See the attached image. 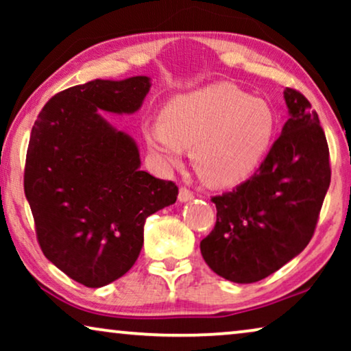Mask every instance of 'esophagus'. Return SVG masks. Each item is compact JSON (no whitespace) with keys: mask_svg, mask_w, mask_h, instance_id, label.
Masks as SVG:
<instances>
[{"mask_svg":"<svg viewBox=\"0 0 351 351\" xmlns=\"http://www.w3.org/2000/svg\"><path fill=\"white\" fill-rule=\"evenodd\" d=\"M193 198H195V195L191 193L189 189H180L179 190V201H180V203H189V201H191Z\"/></svg>","mask_w":351,"mask_h":351,"instance_id":"1","label":"esophagus"}]
</instances>
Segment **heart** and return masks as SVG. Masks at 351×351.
<instances>
[{"label": "heart", "instance_id": "obj_1", "mask_svg": "<svg viewBox=\"0 0 351 351\" xmlns=\"http://www.w3.org/2000/svg\"><path fill=\"white\" fill-rule=\"evenodd\" d=\"M276 117L267 100L237 86L215 83L177 94L161 119L147 121L143 141L166 169L182 165L191 147V162L204 182L237 185L251 177L270 150Z\"/></svg>", "mask_w": 351, "mask_h": 351}]
</instances>
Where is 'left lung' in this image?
Returning <instances> with one entry per match:
<instances>
[{
  "mask_svg": "<svg viewBox=\"0 0 351 351\" xmlns=\"http://www.w3.org/2000/svg\"><path fill=\"white\" fill-rule=\"evenodd\" d=\"M289 119L251 179L214 196L217 222L199 244L210 270L249 285L270 276L313 237L330 184L329 148L311 104L285 89Z\"/></svg>",
  "mask_w": 351,
  "mask_h": 351,
  "instance_id": "8db88e82",
  "label": "left lung"
}]
</instances>
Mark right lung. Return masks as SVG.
Listing matches in <instances>:
<instances>
[{
  "mask_svg": "<svg viewBox=\"0 0 351 351\" xmlns=\"http://www.w3.org/2000/svg\"><path fill=\"white\" fill-rule=\"evenodd\" d=\"M152 80H93L54 95L38 114L23 189L49 262L71 280L102 287L136 263L143 225L177 199L172 182L141 171V152L102 112L141 110Z\"/></svg>",
  "mask_w": 351,
  "mask_h": 351,
  "instance_id": "obj_1",
  "label": "right lung"
}]
</instances>
